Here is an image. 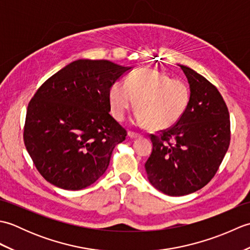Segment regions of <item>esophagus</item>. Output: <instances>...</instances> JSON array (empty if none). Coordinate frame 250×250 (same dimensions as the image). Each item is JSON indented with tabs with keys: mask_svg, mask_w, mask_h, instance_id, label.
Returning <instances> with one entry per match:
<instances>
[{
	"mask_svg": "<svg viewBox=\"0 0 250 250\" xmlns=\"http://www.w3.org/2000/svg\"><path fill=\"white\" fill-rule=\"evenodd\" d=\"M128 135H129V137H131V139H139V137H142L141 134L135 133V132H131V131L129 132Z\"/></svg>",
	"mask_w": 250,
	"mask_h": 250,
	"instance_id": "obj_1",
	"label": "esophagus"
}]
</instances>
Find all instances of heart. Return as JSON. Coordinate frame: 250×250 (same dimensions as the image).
Returning a JSON list of instances; mask_svg holds the SVG:
<instances>
[{"label": "heart", "mask_w": 250, "mask_h": 250, "mask_svg": "<svg viewBox=\"0 0 250 250\" xmlns=\"http://www.w3.org/2000/svg\"><path fill=\"white\" fill-rule=\"evenodd\" d=\"M108 101L111 115L117 121L125 120L136 101V124H148L151 129L162 130L182 118L189 105L190 89L185 82L160 71L140 68L131 73L125 83L116 82L111 84Z\"/></svg>", "instance_id": "1"}]
</instances>
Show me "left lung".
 I'll return each mask as SVG.
<instances>
[{
  "label": "left lung",
  "instance_id": "obj_1",
  "mask_svg": "<svg viewBox=\"0 0 250 250\" xmlns=\"http://www.w3.org/2000/svg\"><path fill=\"white\" fill-rule=\"evenodd\" d=\"M190 84V101L177 124L150 134L145 163L153 187L171 196L203 188L218 171L230 145V115L224 98L190 67L180 65Z\"/></svg>",
  "mask_w": 250,
  "mask_h": 250
}]
</instances>
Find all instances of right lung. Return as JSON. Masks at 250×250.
I'll list each match as a JSON object with an SVG mask.
<instances>
[{"label":"right lung","instance_id":"add662e5","mask_svg":"<svg viewBox=\"0 0 250 250\" xmlns=\"http://www.w3.org/2000/svg\"><path fill=\"white\" fill-rule=\"evenodd\" d=\"M108 60H76L37 89L26 109L23 141L47 182L81 190L102 176L126 131L109 115L111 84L130 71Z\"/></svg>","mask_w":250,"mask_h":250}]
</instances>
